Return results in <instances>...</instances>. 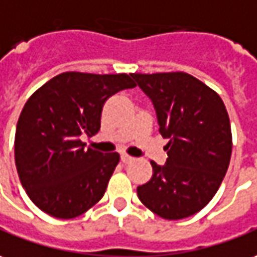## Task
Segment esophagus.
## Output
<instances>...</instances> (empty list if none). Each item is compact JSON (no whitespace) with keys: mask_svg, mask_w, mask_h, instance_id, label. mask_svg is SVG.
I'll return each instance as SVG.
<instances>
[{"mask_svg":"<svg viewBox=\"0 0 257 257\" xmlns=\"http://www.w3.org/2000/svg\"><path fill=\"white\" fill-rule=\"evenodd\" d=\"M121 162H123V164H130V162H132L133 159V157H130V155H127V154H123V155H121Z\"/></svg>","mask_w":257,"mask_h":257,"instance_id":"obj_1","label":"esophagus"}]
</instances>
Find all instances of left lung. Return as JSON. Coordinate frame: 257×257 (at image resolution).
Segmentation results:
<instances>
[{
  "mask_svg": "<svg viewBox=\"0 0 257 257\" xmlns=\"http://www.w3.org/2000/svg\"><path fill=\"white\" fill-rule=\"evenodd\" d=\"M152 100L164 147V166L137 187L141 203L165 220H182L206 207L220 189L232 152L225 105L217 92L187 72L132 74Z\"/></svg>",
  "mask_w": 257,
  "mask_h": 257,
  "instance_id": "left-lung-1",
  "label": "left lung"
}]
</instances>
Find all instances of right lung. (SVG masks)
I'll return each instance as SVG.
<instances>
[{
	"label": "right lung",
	"mask_w": 257,
	"mask_h": 257,
	"mask_svg": "<svg viewBox=\"0 0 257 257\" xmlns=\"http://www.w3.org/2000/svg\"><path fill=\"white\" fill-rule=\"evenodd\" d=\"M127 74L68 71L42 85L25 103L15 133V164L29 199L51 217L70 220L103 197L117 152L85 148L107 99L134 88Z\"/></svg>",
	"instance_id": "right-lung-1"
}]
</instances>
